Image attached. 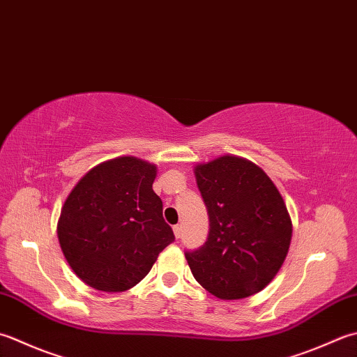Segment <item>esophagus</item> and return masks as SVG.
I'll return each instance as SVG.
<instances>
[{
	"label": "esophagus",
	"mask_w": 357,
	"mask_h": 357,
	"mask_svg": "<svg viewBox=\"0 0 357 357\" xmlns=\"http://www.w3.org/2000/svg\"><path fill=\"white\" fill-rule=\"evenodd\" d=\"M181 230H183L181 225H176V226L173 227V232H174V236H176V238H179V236H181Z\"/></svg>",
	"instance_id": "1"
}]
</instances>
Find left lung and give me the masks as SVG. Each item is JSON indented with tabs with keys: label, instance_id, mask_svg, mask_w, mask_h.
Instances as JSON below:
<instances>
[{
	"label": "left lung",
	"instance_id": "obj_1",
	"mask_svg": "<svg viewBox=\"0 0 357 357\" xmlns=\"http://www.w3.org/2000/svg\"><path fill=\"white\" fill-rule=\"evenodd\" d=\"M208 213V236L185 252L197 282L221 300L254 296L288 255L292 222L280 192L260 167L225 155L195 165Z\"/></svg>",
	"mask_w": 357,
	"mask_h": 357
}]
</instances>
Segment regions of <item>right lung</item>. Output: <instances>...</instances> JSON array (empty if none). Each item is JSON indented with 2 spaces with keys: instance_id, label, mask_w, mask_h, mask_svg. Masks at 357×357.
Listing matches in <instances>:
<instances>
[{
  "instance_id": "right-lung-1",
  "label": "right lung",
  "mask_w": 357,
  "mask_h": 357,
  "mask_svg": "<svg viewBox=\"0 0 357 357\" xmlns=\"http://www.w3.org/2000/svg\"><path fill=\"white\" fill-rule=\"evenodd\" d=\"M156 172L146 160L119 156L93 167L68 195L57 222L60 248L91 288H132L174 241L153 192Z\"/></svg>"
}]
</instances>
